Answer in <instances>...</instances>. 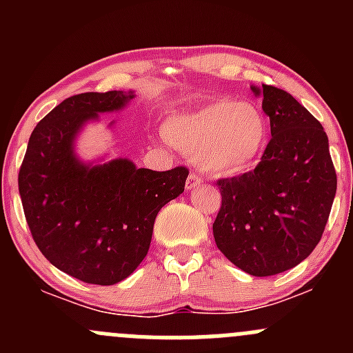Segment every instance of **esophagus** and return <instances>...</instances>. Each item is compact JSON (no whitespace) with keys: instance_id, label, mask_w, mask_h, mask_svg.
I'll return each mask as SVG.
<instances>
[{"instance_id":"obj_1","label":"esophagus","mask_w":353,"mask_h":353,"mask_svg":"<svg viewBox=\"0 0 353 353\" xmlns=\"http://www.w3.org/2000/svg\"><path fill=\"white\" fill-rule=\"evenodd\" d=\"M201 177L198 176V174H194V172H191L190 176H188V181H186V188L188 190H193V188H196L198 184H201Z\"/></svg>"}]
</instances>
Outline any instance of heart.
I'll return each instance as SVG.
<instances>
[{
	"mask_svg": "<svg viewBox=\"0 0 353 353\" xmlns=\"http://www.w3.org/2000/svg\"><path fill=\"white\" fill-rule=\"evenodd\" d=\"M165 134L174 147L196 159L205 172L234 176L261 157L270 126L265 112L252 102L213 97L169 117Z\"/></svg>",
	"mask_w": 353,
	"mask_h": 353,
	"instance_id": "heart-1",
	"label": "heart"
}]
</instances>
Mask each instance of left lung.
<instances>
[{"label": "left lung", "mask_w": 353, "mask_h": 353, "mask_svg": "<svg viewBox=\"0 0 353 353\" xmlns=\"http://www.w3.org/2000/svg\"><path fill=\"white\" fill-rule=\"evenodd\" d=\"M263 97L272 138L261 162L219 179L216 248L252 276L287 272L321 241L336 193V172L321 123L282 88L251 87Z\"/></svg>", "instance_id": "left-lung-1"}]
</instances>
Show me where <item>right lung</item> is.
Here are the masks:
<instances>
[{"label":"right lung","mask_w":353,"mask_h":353,"mask_svg":"<svg viewBox=\"0 0 353 353\" xmlns=\"http://www.w3.org/2000/svg\"><path fill=\"white\" fill-rule=\"evenodd\" d=\"M133 92H87L56 105L32 131L19 172L28 229L51 265L95 285H114L150 248L157 213L184 191L190 170L157 172L116 159L87 165L73 141L99 112L123 109Z\"/></svg>","instance_id":"obj_1"}]
</instances>
